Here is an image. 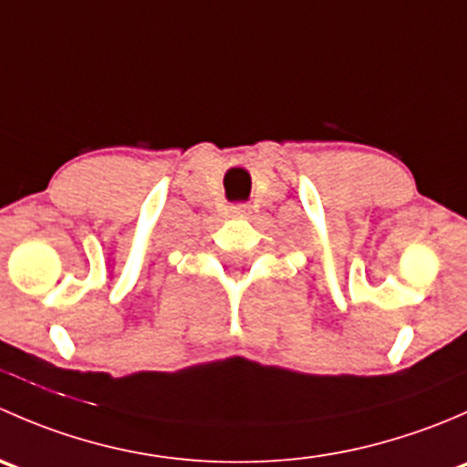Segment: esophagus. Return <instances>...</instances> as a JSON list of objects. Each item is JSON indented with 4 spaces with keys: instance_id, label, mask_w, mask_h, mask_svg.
Listing matches in <instances>:
<instances>
[{
    "instance_id": "1",
    "label": "esophagus",
    "mask_w": 467,
    "mask_h": 467,
    "mask_svg": "<svg viewBox=\"0 0 467 467\" xmlns=\"http://www.w3.org/2000/svg\"><path fill=\"white\" fill-rule=\"evenodd\" d=\"M251 214V205L248 203H237L230 207V216H237V219H246Z\"/></svg>"
}]
</instances>
